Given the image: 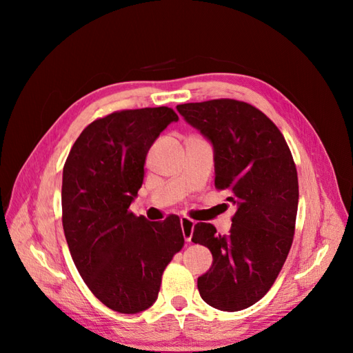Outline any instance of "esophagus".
<instances>
[{
    "label": "esophagus",
    "instance_id": "esophagus-1",
    "mask_svg": "<svg viewBox=\"0 0 353 353\" xmlns=\"http://www.w3.org/2000/svg\"><path fill=\"white\" fill-rule=\"evenodd\" d=\"M194 224H196V223H194V221L190 220V219H186V216H182V219H181L182 234H183V238H185L186 243L191 241L192 232H194Z\"/></svg>",
    "mask_w": 353,
    "mask_h": 353
}]
</instances>
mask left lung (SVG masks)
<instances>
[{"label":"left lung","mask_w":353,"mask_h":353,"mask_svg":"<svg viewBox=\"0 0 353 353\" xmlns=\"http://www.w3.org/2000/svg\"><path fill=\"white\" fill-rule=\"evenodd\" d=\"M185 121L214 147L215 188L236 206L229 235L211 223L194 226L212 265L197 279L203 301L241 311L272 288L292 244L299 205L297 170L283 134L252 104L221 99L179 104Z\"/></svg>","instance_id":"8db88e82"}]
</instances>
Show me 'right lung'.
Segmentation results:
<instances>
[{
  "mask_svg": "<svg viewBox=\"0 0 353 353\" xmlns=\"http://www.w3.org/2000/svg\"><path fill=\"white\" fill-rule=\"evenodd\" d=\"M172 121L179 117L165 106L95 119L63 167L62 223L72 261L92 294L121 314L156 302L163 270L185 243L177 215L148 221L129 211L148 150Z\"/></svg>",
  "mask_w": 353,
  "mask_h": 353,
  "instance_id": "add662e5",
  "label": "right lung"
}]
</instances>
